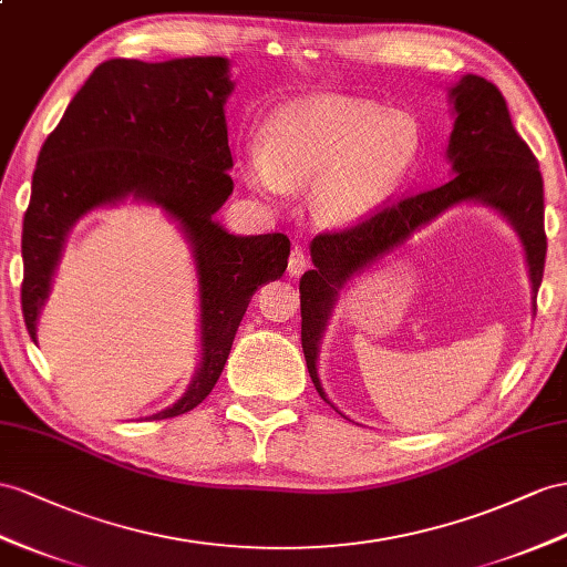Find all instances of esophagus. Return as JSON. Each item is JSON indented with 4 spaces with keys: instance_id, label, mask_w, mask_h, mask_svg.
I'll return each mask as SVG.
<instances>
[{
    "instance_id": "34e87169",
    "label": "esophagus",
    "mask_w": 567,
    "mask_h": 567,
    "mask_svg": "<svg viewBox=\"0 0 567 567\" xmlns=\"http://www.w3.org/2000/svg\"><path fill=\"white\" fill-rule=\"evenodd\" d=\"M307 268H309L307 254H303V251L299 249V246H295L292 254H289V260H287V272L292 275V278H297V275H301Z\"/></svg>"
}]
</instances>
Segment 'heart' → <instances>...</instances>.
Here are the masks:
<instances>
[{
  "instance_id": "heart-1",
  "label": "heart",
  "mask_w": 567,
  "mask_h": 567,
  "mask_svg": "<svg viewBox=\"0 0 567 567\" xmlns=\"http://www.w3.org/2000/svg\"><path fill=\"white\" fill-rule=\"evenodd\" d=\"M419 153L422 132L410 114L328 93L275 110L264 141L244 145L241 165L249 184L270 196L311 186L313 220L350 227L398 194Z\"/></svg>"
}]
</instances>
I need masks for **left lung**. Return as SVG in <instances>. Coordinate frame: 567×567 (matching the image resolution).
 Returning a JSON list of instances; mask_svg holds the SVG:
<instances>
[{
    "label": "left lung",
    "mask_w": 567,
    "mask_h": 567,
    "mask_svg": "<svg viewBox=\"0 0 567 567\" xmlns=\"http://www.w3.org/2000/svg\"><path fill=\"white\" fill-rule=\"evenodd\" d=\"M455 126L447 143V159L455 177L431 192L402 198L395 206L373 213L367 220L340 231H323L311 241L313 270L303 272L301 347L311 381L326 402L318 379V344L338 292L352 275L375 264L395 246L408 241L447 208L476 200L498 210L525 246L532 292L536 299L544 278V179L529 145L515 132L503 93L491 81L467 74L450 89ZM536 309V303H534Z\"/></svg>",
    "instance_id": "8db88e82"
}]
</instances>
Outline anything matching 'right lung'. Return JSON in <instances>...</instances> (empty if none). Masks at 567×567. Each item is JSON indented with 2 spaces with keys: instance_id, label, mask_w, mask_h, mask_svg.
<instances>
[{
  "instance_id": "obj_1",
  "label": "right lung",
  "mask_w": 567,
  "mask_h": 567,
  "mask_svg": "<svg viewBox=\"0 0 567 567\" xmlns=\"http://www.w3.org/2000/svg\"><path fill=\"white\" fill-rule=\"evenodd\" d=\"M231 89L225 56L103 62L42 143L23 215L21 307L33 342L79 217L136 198L184 229L198 275L200 367L182 400L148 416L155 422L192 412L210 395L254 292L287 268L289 239L280 231L237 237L215 223L235 188L225 122Z\"/></svg>"
}]
</instances>
